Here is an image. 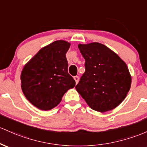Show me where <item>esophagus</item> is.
<instances>
[{
    "label": "esophagus",
    "mask_w": 147,
    "mask_h": 147,
    "mask_svg": "<svg viewBox=\"0 0 147 147\" xmlns=\"http://www.w3.org/2000/svg\"><path fill=\"white\" fill-rule=\"evenodd\" d=\"M74 80H75V82H76V84H77V83H78L80 78H79L78 76H75V77H74Z\"/></svg>",
    "instance_id": "obj_1"
}]
</instances>
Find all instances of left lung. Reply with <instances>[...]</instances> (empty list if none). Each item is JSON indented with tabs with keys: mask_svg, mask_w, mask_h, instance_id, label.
<instances>
[{
	"mask_svg": "<svg viewBox=\"0 0 147 147\" xmlns=\"http://www.w3.org/2000/svg\"><path fill=\"white\" fill-rule=\"evenodd\" d=\"M85 59V72L75 88L93 110L105 112L125 99L131 86L126 63L105 45L79 44Z\"/></svg>",
	"mask_w": 147,
	"mask_h": 147,
	"instance_id": "left-lung-1",
	"label": "left lung"
}]
</instances>
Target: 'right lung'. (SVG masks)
Instances as JSON below:
<instances>
[{
	"instance_id": "obj_1",
	"label": "right lung",
	"mask_w": 147,
	"mask_h": 147,
	"mask_svg": "<svg viewBox=\"0 0 147 147\" xmlns=\"http://www.w3.org/2000/svg\"><path fill=\"white\" fill-rule=\"evenodd\" d=\"M70 43L57 40L42 48L24 65L21 86L33 105L47 111L56 107L75 81L67 72L66 53Z\"/></svg>"
}]
</instances>
